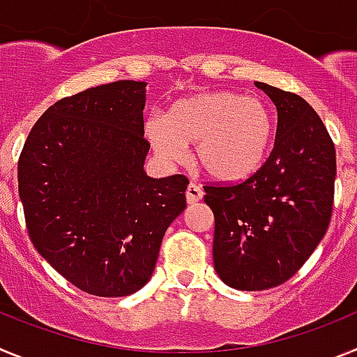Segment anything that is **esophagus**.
<instances>
[{"mask_svg": "<svg viewBox=\"0 0 357 357\" xmlns=\"http://www.w3.org/2000/svg\"><path fill=\"white\" fill-rule=\"evenodd\" d=\"M202 195H204V191H202L200 185L195 184V182H189L188 191H185V200H188V204H197L202 198Z\"/></svg>", "mask_w": 357, "mask_h": 357, "instance_id": "obj_1", "label": "esophagus"}]
</instances>
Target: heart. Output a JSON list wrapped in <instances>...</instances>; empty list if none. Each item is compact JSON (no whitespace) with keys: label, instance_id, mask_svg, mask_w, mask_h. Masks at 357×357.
Segmentation results:
<instances>
[{"label":"heart","instance_id":"obj_1","mask_svg":"<svg viewBox=\"0 0 357 357\" xmlns=\"http://www.w3.org/2000/svg\"><path fill=\"white\" fill-rule=\"evenodd\" d=\"M146 134L162 159H184V144L195 142V162L207 175L239 181L266 159L275 121L261 100L232 91H211L175 102L166 119H148Z\"/></svg>","mask_w":357,"mask_h":357}]
</instances>
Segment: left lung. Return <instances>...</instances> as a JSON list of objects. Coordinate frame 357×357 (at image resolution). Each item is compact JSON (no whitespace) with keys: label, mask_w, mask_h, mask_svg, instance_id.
Masks as SVG:
<instances>
[{"label":"left lung","mask_w":357,"mask_h":357,"mask_svg":"<svg viewBox=\"0 0 357 357\" xmlns=\"http://www.w3.org/2000/svg\"><path fill=\"white\" fill-rule=\"evenodd\" d=\"M277 107L275 144L245 181L207 182L213 259L225 284L261 291L284 284L329 229L336 150L314 109L295 93L255 82Z\"/></svg>","instance_id":"obj_1"}]
</instances>
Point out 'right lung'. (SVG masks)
<instances>
[{"mask_svg":"<svg viewBox=\"0 0 357 357\" xmlns=\"http://www.w3.org/2000/svg\"><path fill=\"white\" fill-rule=\"evenodd\" d=\"M144 87L119 80L62 98L37 119L19 155L33 247L89 295L143 288L164 232L185 209L188 176L144 175Z\"/></svg>","mask_w":357,"mask_h":357,"instance_id":"add662e5","label":"right lung"}]
</instances>
